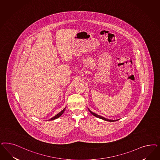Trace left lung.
Masks as SVG:
<instances>
[{
	"label": "left lung",
	"mask_w": 160,
	"mask_h": 160,
	"mask_svg": "<svg viewBox=\"0 0 160 160\" xmlns=\"http://www.w3.org/2000/svg\"><path fill=\"white\" fill-rule=\"evenodd\" d=\"M88 110L89 111V112H91V113L92 114L93 116H95V117H97V118H99L102 119H103L104 121H109V122H113V121H118V119H116V120H113V119H109L108 118H104L103 117H102V116H101V115H99L98 114H97V113H94V112H92L88 108Z\"/></svg>",
	"instance_id": "8db88e82"
}]
</instances>
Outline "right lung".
Instances as JSON below:
<instances>
[{"label": "right lung", "mask_w": 160, "mask_h": 160, "mask_svg": "<svg viewBox=\"0 0 160 160\" xmlns=\"http://www.w3.org/2000/svg\"><path fill=\"white\" fill-rule=\"evenodd\" d=\"M65 109H66V107H65V108L63 109L62 111H61L59 113H58L57 115H55L53 117H52L51 118L49 119V121H52V120H54V119H55L58 118L59 117H61V116L62 115L63 113L64 112V111H65Z\"/></svg>", "instance_id": "right-lung-1"}]
</instances>
